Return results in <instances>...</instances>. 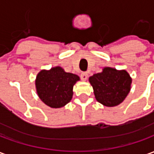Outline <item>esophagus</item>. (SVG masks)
<instances>
[{
	"mask_svg": "<svg viewBox=\"0 0 154 154\" xmlns=\"http://www.w3.org/2000/svg\"><path fill=\"white\" fill-rule=\"evenodd\" d=\"M87 77H88V74H87V72H82V74H81V78H82V80L86 81L87 79Z\"/></svg>",
	"mask_w": 154,
	"mask_h": 154,
	"instance_id": "1",
	"label": "esophagus"
}]
</instances>
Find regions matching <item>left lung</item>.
I'll return each instance as SVG.
<instances>
[{
  "mask_svg": "<svg viewBox=\"0 0 154 154\" xmlns=\"http://www.w3.org/2000/svg\"><path fill=\"white\" fill-rule=\"evenodd\" d=\"M89 82L97 101L106 106L113 107L123 102L128 96L132 79L125 70L106 67L101 72L89 77Z\"/></svg>",
  "mask_w": 154,
  "mask_h": 154,
  "instance_id": "8db88e82",
  "label": "left lung"
}]
</instances>
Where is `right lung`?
Wrapping results in <instances>:
<instances>
[{"label": "right lung", "mask_w": 154, "mask_h": 154, "mask_svg": "<svg viewBox=\"0 0 154 154\" xmlns=\"http://www.w3.org/2000/svg\"><path fill=\"white\" fill-rule=\"evenodd\" d=\"M80 77L66 72L61 67L41 70L36 77L35 87L38 97L51 108H61L72 98L73 86Z\"/></svg>", "instance_id": "1"}]
</instances>
